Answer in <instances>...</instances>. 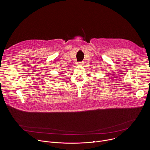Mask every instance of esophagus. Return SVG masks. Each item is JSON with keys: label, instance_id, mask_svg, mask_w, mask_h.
<instances>
[{"label": "esophagus", "instance_id": "1", "mask_svg": "<svg viewBox=\"0 0 150 150\" xmlns=\"http://www.w3.org/2000/svg\"><path fill=\"white\" fill-rule=\"evenodd\" d=\"M77 65H83V62H79L77 63Z\"/></svg>", "mask_w": 150, "mask_h": 150}]
</instances>
